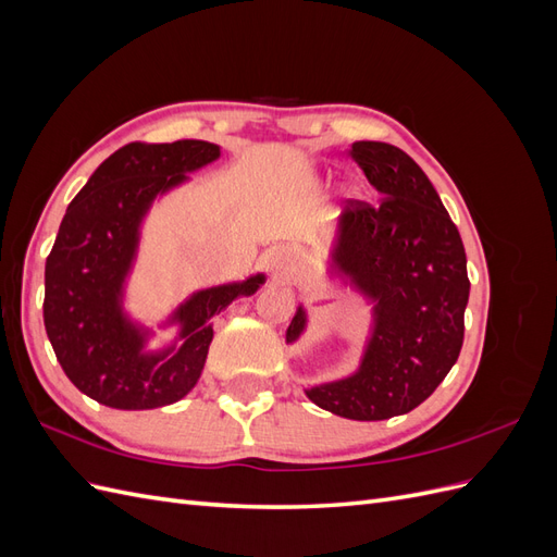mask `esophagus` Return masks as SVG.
I'll return each instance as SVG.
<instances>
[{"label": "esophagus", "mask_w": 557, "mask_h": 557, "mask_svg": "<svg viewBox=\"0 0 557 557\" xmlns=\"http://www.w3.org/2000/svg\"><path fill=\"white\" fill-rule=\"evenodd\" d=\"M267 267H269V272H272L276 278L290 276V272L295 269V256H293V250H290V248H274L272 252H269Z\"/></svg>", "instance_id": "1"}]
</instances>
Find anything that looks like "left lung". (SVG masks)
Segmentation results:
<instances>
[{
    "label": "left lung",
    "mask_w": 557,
    "mask_h": 557,
    "mask_svg": "<svg viewBox=\"0 0 557 557\" xmlns=\"http://www.w3.org/2000/svg\"><path fill=\"white\" fill-rule=\"evenodd\" d=\"M350 156L381 201H346L327 267L372 305V323L356 372L305 393L334 416L385 420L423 404L460 356L467 256L434 185L401 148L356 141ZM307 323L299 305L285 342Z\"/></svg>",
    "instance_id": "1"
}]
</instances>
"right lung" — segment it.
<instances>
[{
	"label": "right lung",
	"mask_w": 557,
	"mask_h": 557,
	"mask_svg": "<svg viewBox=\"0 0 557 557\" xmlns=\"http://www.w3.org/2000/svg\"><path fill=\"white\" fill-rule=\"evenodd\" d=\"M218 158L221 146L199 139L132 141L99 164L66 207L46 260L44 325L66 379L104 407L144 411L183 399L205 369L211 318L267 281L252 274L193 293L160 325L178 332L158 350L148 348L153 330L125 311V285L153 201Z\"/></svg>",
	"instance_id": "add662e5"
}]
</instances>
